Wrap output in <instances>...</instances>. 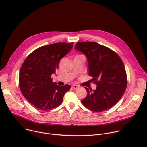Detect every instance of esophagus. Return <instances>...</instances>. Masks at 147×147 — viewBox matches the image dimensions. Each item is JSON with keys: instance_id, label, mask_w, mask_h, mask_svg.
Instances as JSON below:
<instances>
[{"instance_id": "obj_1", "label": "esophagus", "mask_w": 147, "mask_h": 147, "mask_svg": "<svg viewBox=\"0 0 147 147\" xmlns=\"http://www.w3.org/2000/svg\"><path fill=\"white\" fill-rule=\"evenodd\" d=\"M72 88L74 89H78L79 88V86L78 85H72Z\"/></svg>"}]
</instances>
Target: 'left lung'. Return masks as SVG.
Segmentation results:
<instances>
[{"label": "left lung", "instance_id": "obj_1", "mask_svg": "<svg viewBox=\"0 0 147 147\" xmlns=\"http://www.w3.org/2000/svg\"><path fill=\"white\" fill-rule=\"evenodd\" d=\"M74 49L86 56L88 74L97 85L92 91L85 87L87 95L82 105L95 112L111 109L122 97L127 85L122 60L111 49L95 42H78Z\"/></svg>", "mask_w": 147, "mask_h": 147}]
</instances>
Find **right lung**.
<instances>
[{
	"label": "right lung",
	"mask_w": 147,
	"mask_h": 147,
	"mask_svg": "<svg viewBox=\"0 0 147 147\" xmlns=\"http://www.w3.org/2000/svg\"><path fill=\"white\" fill-rule=\"evenodd\" d=\"M73 46V42H59L38 48L24 60L19 74L20 91L37 109L49 111L59 106L71 86H59L51 76L60 60Z\"/></svg>",
	"instance_id": "add662e5"
}]
</instances>
